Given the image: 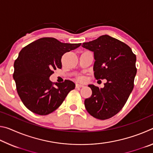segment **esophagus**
Segmentation results:
<instances>
[{
    "mask_svg": "<svg viewBox=\"0 0 153 153\" xmlns=\"http://www.w3.org/2000/svg\"><path fill=\"white\" fill-rule=\"evenodd\" d=\"M84 86L83 84H76V88H82V87H84Z\"/></svg>",
    "mask_w": 153,
    "mask_h": 153,
    "instance_id": "esophagus-1",
    "label": "esophagus"
}]
</instances>
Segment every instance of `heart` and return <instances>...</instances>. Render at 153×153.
I'll return each instance as SVG.
<instances>
[{"label":"heart","mask_w":153,"mask_h":153,"mask_svg":"<svg viewBox=\"0 0 153 153\" xmlns=\"http://www.w3.org/2000/svg\"><path fill=\"white\" fill-rule=\"evenodd\" d=\"M80 79H81V80H82V79H83V78H82V77H81V78H80Z\"/></svg>","instance_id":"obj_1"}]
</instances>
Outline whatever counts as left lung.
<instances>
[{"mask_svg":"<svg viewBox=\"0 0 153 153\" xmlns=\"http://www.w3.org/2000/svg\"><path fill=\"white\" fill-rule=\"evenodd\" d=\"M82 46L94 52L95 78L107 79L102 88L88 85L92 93L85 99V107L94 117L107 120L120 112L132 91L136 56L126 44L108 35Z\"/></svg>","mask_w":153,"mask_h":153,"instance_id":"8db88e82","label":"left lung"}]
</instances>
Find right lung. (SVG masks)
<instances>
[{"label": "right lung", "instance_id": "right-lung-1", "mask_svg": "<svg viewBox=\"0 0 153 153\" xmlns=\"http://www.w3.org/2000/svg\"><path fill=\"white\" fill-rule=\"evenodd\" d=\"M81 45L63 43L54 38H42L25 46L14 63L13 79L22 102L28 109L40 115L53 112L76 86L66 79L53 83V70L62 67L61 57L67 52Z\"/></svg>", "mask_w": 153, "mask_h": 153}]
</instances>
